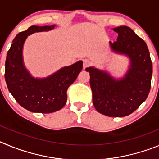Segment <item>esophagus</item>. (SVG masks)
<instances>
[{
    "label": "esophagus",
    "instance_id": "esophagus-1",
    "mask_svg": "<svg viewBox=\"0 0 159 159\" xmlns=\"http://www.w3.org/2000/svg\"><path fill=\"white\" fill-rule=\"evenodd\" d=\"M90 65V62L89 60H84V68L85 69L87 67H88V66Z\"/></svg>",
    "mask_w": 159,
    "mask_h": 159
}]
</instances>
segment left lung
I'll list each match as a JSON object with an SVG mask.
<instances>
[{"label": "left lung", "instance_id": "left-lung-1", "mask_svg": "<svg viewBox=\"0 0 159 159\" xmlns=\"http://www.w3.org/2000/svg\"><path fill=\"white\" fill-rule=\"evenodd\" d=\"M116 41L109 42L111 50L130 60L123 77L116 79L106 70L88 67L92 101L96 111L110 117H124L133 113L147 99L151 90L152 62L145 41L130 28L113 29Z\"/></svg>", "mask_w": 159, "mask_h": 159}]
</instances>
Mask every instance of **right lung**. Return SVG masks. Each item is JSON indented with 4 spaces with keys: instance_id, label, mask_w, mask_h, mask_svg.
Here are the masks:
<instances>
[{
    "instance_id": "obj_1",
    "label": "right lung",
    "mask_w": 159,
    "mask_h": 159,
    "mask_svg": "<svg viewBox=\"0 0 159 159\" xmlns=\"http://www.w3.org/2000/svg\"><path fill=\"white\" fill-rule=\"evenodd\" d=\"M56 25H32L19 32L12 40L5 60V78L14 99L26 110L36 113H52L60 110L67 102V90L82 71L83 61L60 69L44 78H35L25 67L24 43L29 36L38 32H48Z\"/></svg>"
}]
</instances>
